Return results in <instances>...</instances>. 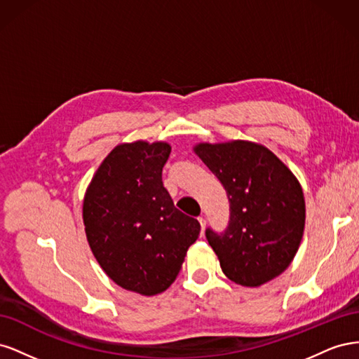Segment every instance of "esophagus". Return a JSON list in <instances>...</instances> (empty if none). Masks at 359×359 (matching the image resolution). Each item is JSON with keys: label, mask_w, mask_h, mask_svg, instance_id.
<instances>
[{"label": "esophagus", "mask_w": 359, "mask_h": 359, "mask_svg": "<svg viewBox=\"0 0 359 359\" xmlns=\"http://www.w3.org/2000/svg\"><path fill=\"white\" fill-rule=\"evenodd\" d=\"M199 223H201V227H202V233H203V231H205V226H206V222H205L203 217H199Z\"/></svg>", "instance_id": "obj_1"}]
</instances>
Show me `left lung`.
Instances as JSON below:
<instances>
[{"instance_id": "obj_1", "label": "left lung", "mask_w": 359, "mask_h": 359, "mask_svg": "<svg viewBox=\"0 0 359 359\" xmlns=\"http://www.w3.org/2000/svg\"><path fill=\"white\" fill-rule=\"evenodd\" d=\"M193 151L229 198V227L222 235L206 231L224 276L236 285L259 287L285 273L306 226L297 177L273 151L250 140L201 142Z\"/></svg>"}]
</instances>
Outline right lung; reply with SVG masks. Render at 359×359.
Returning a JSON list of instances; mask_svg holds the SVG:
<instances>
[{
  "label": "right lung",
  "instance_id": "obj_1",
  "mask_svg": "<svg viewBox=\"0 0 359 359\" xmlns=\"http://www.w3.org/2000/svg\"><path fill=\"white\" fill-rule=\"evenodd\" d=\"M168 142L116 145L86 187L82 219L86 241L114 283L153 297L175 281L201 224L175 208L163 187Z\"/></svg>",
  "mask_w": 359,
  "mask_h": 359
}]
</instances>
